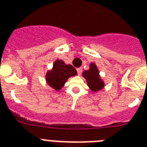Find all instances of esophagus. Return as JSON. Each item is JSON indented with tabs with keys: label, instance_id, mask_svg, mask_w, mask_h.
Segmentation results:
<instances>
[{
	"label": "esophagus",
	"instance_id": "1",
	"mask_svg": "<svg viewBox=\"0 0 147 147\" xmlns=\"http://www.w3.org/2000/svg\"><path fill=\"white\" fill-rule=\"evenodd\" d=\"M77 72H78V75H81V74H82V67H80V68H78L77 69Z\"/></svg>",
	"mask_w": 147,
	"mask_h": 147
}]
</instances>
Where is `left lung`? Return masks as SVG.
Here are the masks:
<instances>
[{"label": "left lung", "instance_id": "left-lung-1", "mask_svg": "<svg viewBox=\"0 0 147 147\" xmlns=\"http://www.w3.org/2000/svg\"><path fill=\"white\" fill-rule=\"evenodd\" d=\"M82 76L85 78L88 88L92 92H98L105 87L104 81L100 77V71L95 63H90L89 69L84 70Z\"/></svg>", "mask_w": 147, "mask_h": 147}]
</instances>
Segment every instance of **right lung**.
<instances>
[{
	"label": "right lung",
	"instance_id": "right-lung-1",
	"mask_svg": "<svg viewBox=\"0 0 147 147\" xmlns=\"http://www.w3.org/2000/svg\"><path fill=\"white\" fill-rule=\"evenodd\" d=\"M76 76L77 71L72 65L65 64L63 60L57 59L53 63L52 69L46 72L45 79L51 88L59 91L70 77Z\"/></svg>",
	"mask_w": 147,
	"mask_h": 147
}]
</instances>
